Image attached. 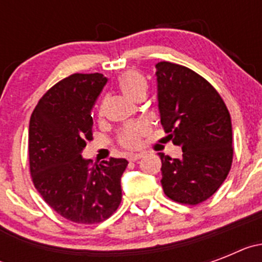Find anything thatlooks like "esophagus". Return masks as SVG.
Segmentation results:
<instances>
[{
  "mask_svg": "<svg viewBox=\"0 0 262 262\" xmlns=\"http://www.w3.org/2000/svg\"><path fill=\"white\" fill-rule=\"evenodd\" d=\"M143 156H144V154H131L128 155V160L129 161H138V160L142 159Z\"/></svg>",
  "mask_w": 262,
  "mask_h": 262,
  "instance_id": "34e87169",
  "label": "esophagus"
}]
</instances>
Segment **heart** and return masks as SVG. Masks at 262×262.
Returning a JSON list of instances; mask_svg holds the SVG:
<instances>
[{
    "mask_svg": "<svg viewBox=\"0 0 262 262\" xmlns=\"http://www.w3.org/2000/svg\"><path fill=\"white\" fill-rule=\"evenodd\" d=\"M120 92L131 101H136L140 97L145 96L147 93V82L142 76L134 71H128L120 76L118 82ZM98 115H103V106L98 110ZM148 134V126L145 123L129 124L120 133L119 142L120 144L127 148H135L140 144L142 138Z\"/></svg>",
    "mask_w": 262,
    "mask_h": 262,
    "instance_id": "obj_1",
    "label": "heart"
}]
</instances>
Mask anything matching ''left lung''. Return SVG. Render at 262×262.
Returning <instances> with one entry per match:
<instances>
[{
    "instance_id": "8db88e82",
    "label": "left lung",
    "mask_w": 262,
    "mask_h": 262,
    "mask_svg": "<svg viewBox=\"0 0 262 262\" xmlns=\"http://www.w3.org/2000/svg\"><path fill=\"white\" fill-rule=\"evenodd\" d=\"M157 102L166 138L181 159H161V185L170 200L198 205L221 187L232 164V124L226 103L209 81L169 61L156 64Z\"/></svg>"
}]
</instances>
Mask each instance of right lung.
<instances>
[{"instance_id":"obj_1","label":"right lung","mask_w":262,"mask_h":262,"mask_svg":"<svg viewBox=\"0 0 262 262\" xmlns=\"http://www.w3.org/2000/svg\"><path fill=\"white\" fill-rule=\"evenodd\" d=\"M106 82L101 73L71 75L41 97L30 118L32 182L51 209L75 223L103 222L122 201L120 177L128 161L90 166L81 155L93 139L90 111Z\"/></svg>"}]
</instances>
